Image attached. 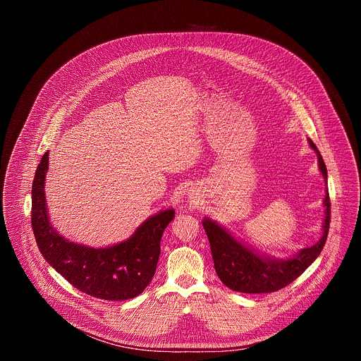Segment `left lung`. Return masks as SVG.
<instances>
[{"label": "left lung", "mask_w": 361, "mask_h": 361, "mask_svg": "<svg viewBox=\"0 0 361 361\" xmlns=\"http://www.w3.org/2000/svg\"><path fill=\"white\" fill-rule=\"evenodd\" d=\"M308 144L317 152L320 173L327 181V169L322 154L312 140H308ZM323 204L326 210L322 238L314 245L302 248L294 255L287 257V259L263 255L254 248L243 244L217 221L204 217L201 223L205 233H207L214 269L220 280L234 291L250 294L273 293L293 283L307 270V267H310L326 244L330 227L329 190H326Z\"/></svg>", "instance_id": "1"}]
</instances>
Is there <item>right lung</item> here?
<instances>
[{"instance_id":"obj_1","label":"right lung","mask_w":361,"mask_h":361,"mask_svg":"<svg viewBox=\"0 0 361 361\" xmlns=\"http://www.w3.org/2000/svg\"><path fill=\"white\" fill-rule=\"evenodd\" d=\"M48 151L37 167L31 190V224L37 245L47 263L80 291L110 301L134 298L156 273L160 241L174 219V210L148 217L134 234L118 244L94 248L64 238L49 223L45 201Z\"/></svg>"}]
</instances>
